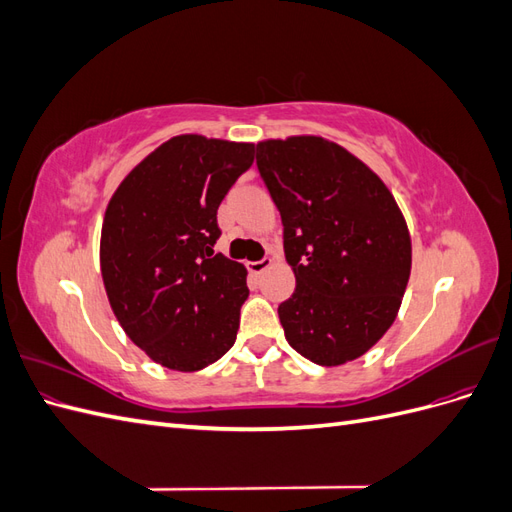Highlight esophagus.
<instances>
[{
  "mask_svg": "<svg viewBox=\"0 0 512 512\" xmlns=\"http://www.w3.org/2000/svg\"><path fill=\"white\" fill-rule=\"evenodd\" d=\"M271 267H273V258H262V260H256V262H247V269H250V273H254V275L265 273Z\"/></svg>",
  "mask_w": 512,
  "mask_h": 512,
  "instance_id": "34e87169",
  "label": "esophagus"
}]
</instances>
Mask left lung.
Instances as JSON below:
<instances>
[{
	"instance_id": "obj_1",
	"label": "left lung",
	"mask_w": 512,
	"mask_h": 512,
	"mask_svg": "<svg viewBox=\"0 0 512 512\" xmlns=\"http://www.w3.org/2000/svg\"><path fill=\"white\" fill-rule=\"evenodd\" d=\"M297 280L277 307L288 344L316 365L359 359L391 329L410 280L412 241L384 181L329 138L256 145Z\"/></svg>"
}]
</instances>
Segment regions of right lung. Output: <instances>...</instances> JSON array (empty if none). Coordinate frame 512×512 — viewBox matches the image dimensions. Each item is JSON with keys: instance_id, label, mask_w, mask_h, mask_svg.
<instances>
[{"instance_id": "right-lung-1", "label": "right lung", "mask_w": 512, "mask_h": 512, "mask_svg": "<svg viewBox=\"0 0 512 512\" xmlns=\"http://www.w3.org/2000/svg\"><path fill=\"white\" fill-rule=\"evenodd\" d=\"M254 162V143L179 134L153 149L108 200L100 271L121 329L151 361L198 371L237 339L247 269L213 254L218 207Z\"/></svg>"}]
</instances>
